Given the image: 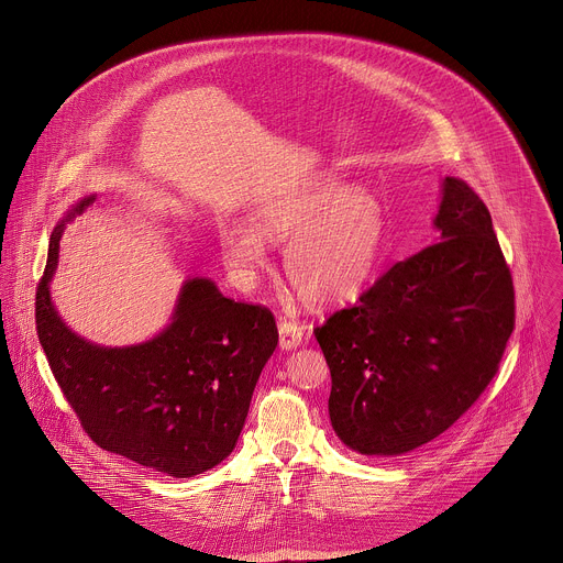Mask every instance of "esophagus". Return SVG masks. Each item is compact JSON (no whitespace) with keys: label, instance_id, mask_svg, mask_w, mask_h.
Returning a JSON list of instances; mask_svg holds the SVG:
<instances>
[{"label":"esophagus","instance_id":"34e87169","mask_svg":"<svg viewBox=\"0 0 563 563\" xmlns=\"http://www.w3.org/2000/svg\"><path fill=\"white\" fill-rule=\"evenodd\" d=\"M278 334H280L283 350H294L302 343V325L291 318H285V316L278 318Z\"/></svg>","mask_w":563,"mask_h":563}]
</instances>
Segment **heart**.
<instances>
[{"instance_id": "heart-1", "label": "heart", "mask_w": 563, "mask_h": 563, "mask_svg": "<svg viewBox=\"0 0 563 563\" xmlns=\"http://www.w3.org/2000/svg\"><path fill=\"white\" fill-rule=\"evenodd\" d=\"M254 222L256 229L240 222L220 227L224 263L250 280L267 265V243L262 235L287 240V278L302 298L316 305L356 298L374 276L387 238L380 200L332 176L313 178L263 202L254 211Z\"/></svg>"}]
</instances>
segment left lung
<instances>
[{"mask_svg":"<svg viewBox=\"0 0 563 563\" xmlns=\"http://www.w3.org/2000/svg\"><path fill=\"white\" fill-rule=\"evenodd\" d=\"M434 224L437 243L313 330L332 372V428L361 454H404L454 426L515 330L512 274L484 200L448 176Z\"/></svg>","mask_w":563,"mask_h":563,"instance_id":"1","label":"left lung"}]
</instances>
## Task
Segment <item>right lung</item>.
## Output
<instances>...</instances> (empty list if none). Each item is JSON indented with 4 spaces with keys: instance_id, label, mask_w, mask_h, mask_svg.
<instances>
[{
    "instance_id": "1",
    "label": "right lung",
    "mask_w": 563,
    "mask_h": 563,
    "mask_svg": "<svg viewBox=\"0 0 563 563\" xmlns=\"http://www.w3.org/2000/svg\"><path fill=\"white\" fill-rule=\"evenodd\" d=\"M93 200L85 198L70 216ZM64 222L51 235L37 283L35 325L79 426L102 450L178 478L218 465L233 450L278 345L274 313L194 278L163 334L133 347L91 345L62 323L48 296Z\"/></svg>"
}]
</instances>
